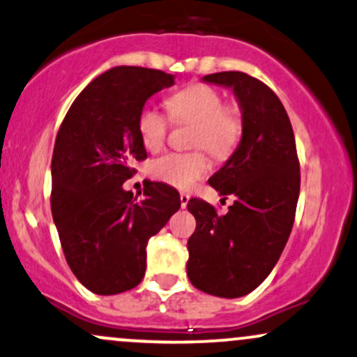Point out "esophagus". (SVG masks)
Returning a JSON list of instances; mask_svg holds the SVG:
<instances>
[{
  "mask_svg": "<svg viewBox=\"0 0 357 357\" xmlns=\"http://www.w3.org/2000/svg\"><path fill=\"white\" fill-rule=\"evenodd\" d=\"M179 199H181V208H186L188 203H190V195L181 192V195H179Z\"/></svg>",
  "mask_w": 357,
  "mask_h": 357,
  "instance_id": "esophagus-1",
  "label": "esophagus"
}]
</instances>
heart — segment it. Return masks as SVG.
<instances>
[{
	"label": "heart",
	"mask_w": 357,
	"mask_h": 357,
	"mask_svg": "<svg viewBox=\"0 0 357 357\" xmlns=\"http://www.w3.org/2000/svg\"><path fill=\"white\" fill-rule=\"evenodd\" d=\"M167 112L176 124L190 122L192 147H204L216 159H227L238 146L243 121L238 109L223 105V97L210 85L192 84L173 93L166 100ZM167 117L154 107H144L137 117V132L142 146L154 153L165 144ZM210 171V159L203 151L195 153H169L151 165V174L178 190H188Z\"/></svg>",
	"instance_id": "obj_1"
}]
</instances>
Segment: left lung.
Here are the masks:
<instances>
[{
	"mask_svg": "<svg viewBox=\"0 0 357 357\" xmlns=\"http://www.w3.org/2000/svg\"><path fill=\"white\" fill-rule=\"evenodd\" d=\"M202 80L233 90L243 132L208 181L220 196H235L227 215L199 198L188 203L196 230L188 240L186 270L196 289L236 298L268 277L292 231L301 191L296 137L284 105L264 82L243 72Z\"/></svg>",
	"mask_w": 357,
	"mask_h": 357,
	"instance_id": "left-lung-1",
	"label": "left lung"
}]
</instances>
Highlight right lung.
Masks as SVG:
<instances>
[{"instance_id":"1","label":"right lung","mask_w":357,"mask_h":357,"mask_svg":"<svg viewBox=\"0 0 357 357\" xmlns=\"http://www.w3.org/2000/svg\"><path fill=\"white\" fill-rule=\"evenodd\" d=\"M174 75L114 67L93 79L68 109L52 158V215L68 267L97 296L141 284L147 241L181 206L179 192L147 181L144 199L122 188L146 159L137 132L149 97Z\"/></svg>"}]
</instances>
